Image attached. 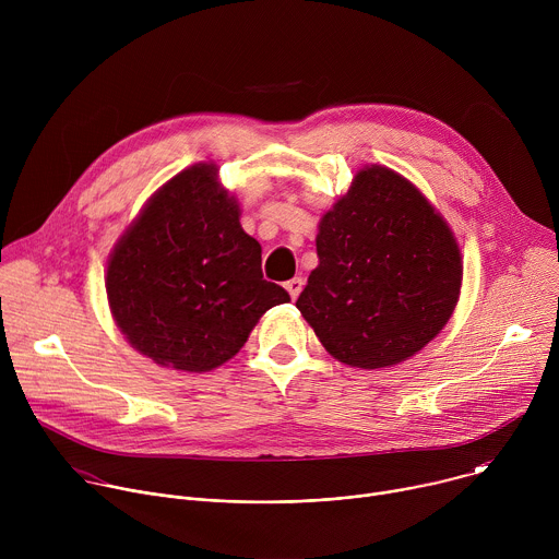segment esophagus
Wrapping results in <instances>:
<instances>
[{"label": "esophagus", "mask_w": 559, "mask_h": 559, "mask_svg": "<svg viewBox=\"0 0 559 559\" xmlns=\"http://www.w3.org/2000/svg\"><path fill=\"white\" fill-rule=\"evenodd\" d=\"M302 285H305V281H302L300 276H296V278H292V281H287V283H285V289L289 292L292 300H296V298H298V294L302 292Z\"/></svg>", "instance_id": "obj_1"}]
</instances>
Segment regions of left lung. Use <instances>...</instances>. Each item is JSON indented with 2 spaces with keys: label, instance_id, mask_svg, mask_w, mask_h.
<instances>
[{
  "label": "left lung",
  "instance_id": "1",
  "mask_svg": "<svg viewBox=\"0 0 559 559\" xmlns=\"http://www.w3.org/2000/svg\"><path fill=\"white\" fill-rule=\"evenodd\" d=\"M318 267L296 307L323 347L356 369L393 367L449 323L462 254L444 216L403 175L365 166L318 223Z\"/></svg>",
  "mask_w": 559,
  "mask_h": 559
}]
</instances>
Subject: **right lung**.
<instances>
[{
    "label": "right lung",
    "instance_id": "add662e5",
    "mask_svg": "<svg viewBox=\"0 0 559 559\" xmlns=\"http://www.w3.org/2000/svg\"><path fill=\"white\" fill-rule=\"evenodd\" d=\"M214 164L158 188L108 259L106 294L126 341L162 367L203 373L234 358L289 294L261 272V246Z\"/></svg>",
    "mask_w": 559,
    "mask_h": 559
}]
</instances>
